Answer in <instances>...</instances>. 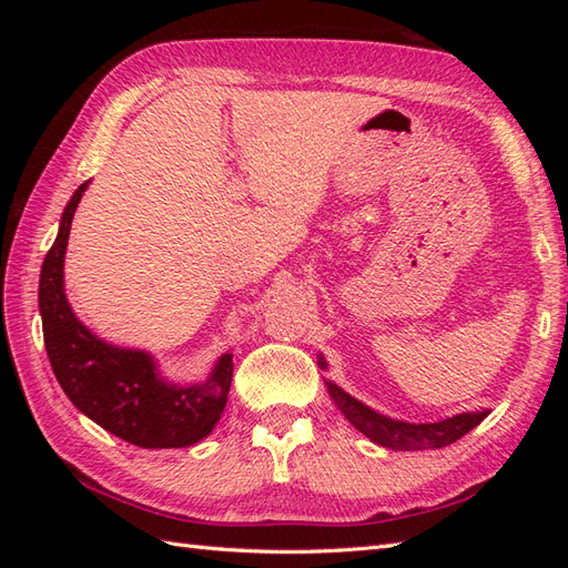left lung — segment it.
<instances>
[{"instance_id":"left-lung-1","label":"left lung","mask_w":568,"mask_h":568,"mask_svg":"<svg viewBox=\"0 0 568 568\" xmlns=\"http://www.w3.org/2000/svg\"><path fill=\"white\" fill-rule=\"evenodd\" d=\"M317 364L322 371H327V361H324L322 354L317 358ZM324 383H327L329 397L334 400V405L342 409L344 417L352 422V425L361 434H366L373 444L385 446V449H393V452L442 449V446L462 439L464 434L478 427L480 422L488 417V409H480V413H462V415L446 417L439 422H425V425H415V422L385 417V415L376 413V409H371L368 405L356 400V397H352L346 390H342L336 383H332V381H324Z\"/></svg>"}]
</instances>
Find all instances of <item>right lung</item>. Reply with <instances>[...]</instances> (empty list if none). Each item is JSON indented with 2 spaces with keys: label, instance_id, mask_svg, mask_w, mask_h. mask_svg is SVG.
<instances>
[{
  "label": "right lung",
  "instance_id": "1",
  "mask_svg": "<svg viewBox=\"0 0 568 568\" xmlns=\"http://www.w3.org/2000/svg\"><path fill=\"white\" fill-rule=\"evenodd\" d=\"M88 185L90 180L72 192L41 265L39 310L48 361L70 403L114 437L143 449L197 444L224 413L234 354L216 358L204 383L178 385L161 376L149 352L104 342L75 317L65 297L63 265L72 216Z\"/></svg>",
  "mask_w": 568,
  "mask_h": 568
}]
</instances>
